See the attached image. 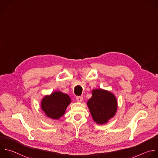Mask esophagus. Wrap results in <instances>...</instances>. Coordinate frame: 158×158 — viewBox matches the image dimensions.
<instances>
[{
    "label": "esophagus",
    "instance_id": "34e87169",
    "mask_svg": "<svg viewBox=\"0 0 158 158\" xmlns=\"http://www.w3.org/2000/svg\"><path fill=\"white\" fill-rule=\"evenodd\" d=\"M83 100V97L82 96H77L76 97V100L78 102H81Z\"/></svg>",
    "mask_w": 158,
    "mask_h": 158
}]
</instances>
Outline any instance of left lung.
<instances>
[{
    "label": "left lung",
    "instance_id": "left-lung-1",
    "mask_svg": "<svg viewBox=\"0 0 158 158\" xmlns=\"http://www.w3.org/2000/svg\"><path fill=\"white\" fill-rule=\"evenodd\" d=\"M87 106L94 120L98 124H104L112 118L117 111L115 97L110 92L102 89L92 90V96Z\"/></svg>",
    "mask_w": 158,
    "mask_h": 158
}]
</instances>
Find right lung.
I'll list each match as a JSON object with an SVG mask.
<instances>
[{
  "label": "right lung",
  "mask_w": 158,
  "mask_h": 158,
  "mask_svg": "<svg viewBox=\"0 0 158 158\" xmlns=\"http://www.w3.org/2000/svg\"><path fill=\"white\" fill-rule=\"evenodd\" d=\"M71 102L70 97L61 92H55L45 96L41 102V108L46 116L52 119L62 117Z\"/></svg>",
  "instance_id": "add662e5"
}]
</instances>
